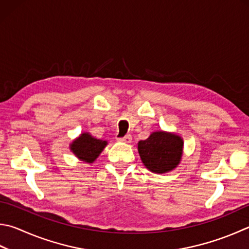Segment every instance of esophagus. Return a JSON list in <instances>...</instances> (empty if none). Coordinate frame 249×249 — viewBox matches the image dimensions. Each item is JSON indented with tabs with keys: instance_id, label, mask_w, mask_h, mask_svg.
I'll use <instances>...</instances> for the list:
<instances>
[{
	"instance_id": "obj_1",
	"label": "esophagus",
	"mask_w": 249,
	"mask_h": 249,
	"mask_svg": "<svg viewBox=\"0 0 249 249\" xmlns=\"http://www.w3.org/2000/svg\"><path fill=\"white\" fill-rule=\"evenodd\" d=\"M120 142H125V143H130L132 142V136L130 135H126L123 138H120Z\"/></svg>"
}]
</instances>
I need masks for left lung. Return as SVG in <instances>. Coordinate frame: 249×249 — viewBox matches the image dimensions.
I'll return each instance as SVG.
<instances>
[{"label":"left lung","mask_w":249,"mask_h":249,"mask_svg":"<svg viewBox=\"0 0 249 249\" xmlns=\"http://www.w3.org/2000/svg\"><path fill=\"white\" fill-rule=\"evenodd\" d=\"M184 140L179 135L157 130L147 139L138 142V153L143 165L152 173L173 171L182 161Z\"/></svg>","instance_id":"8db88e82"}]
</instances>
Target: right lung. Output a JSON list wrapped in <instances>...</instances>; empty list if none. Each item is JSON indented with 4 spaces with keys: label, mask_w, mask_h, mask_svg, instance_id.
<instances>
[{
    "label": "right lung",
    "mask_w": 249,
    "mask_h": 249,
    "mask_svg": "<svg viewBox=\"0 0 249 249\" xmlns=\"http://www.w3.org/2000/svg\"><path fill=\"white\" fill-rule=\"evenodd\" d=\"M107 144V140L93 137L89 132H84L70 143V149L77 159L91 164L98 159Z\"/></svg>",
    "instance_id": "1"
}]
</instances>
